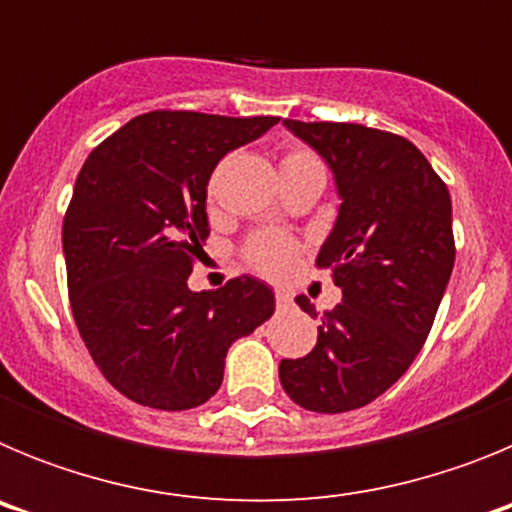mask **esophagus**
Listing matches in <instances>:
<instances>
[{
    "mask_svg": "<svg viewBox=\"0 0 512 512\" xmlns=\"http://www.w3.org/2000/svg\"><path fill=\"white\" fill-rule=\"evenodd\" d=\"M274 300H277V307H289V305H292V295H289V292H284V289H279Z\"/></svg>",
    "mask_w": 512,
    "mask_h": 512,
    "instance_id": "1",
    "label": "esophagus"
}]
</instances>
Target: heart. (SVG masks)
<instances>
[{
    "label": "heart",
    "mask_w": 512,
    "mask_h": 512,
    "mask_svg": "<svg viewBox=\"0 0 512 512\" xmlns=\"http://www.w3.org/2000/svg\"><path fill=\"white\" fill-rule=\"evenodd\" d=\"M307 171L325 174L318 153L302 146L287 148L282 156V174H307ZM297 256H300L297 241L282 233H259L246 243V261L251 264V269L271 279L287 277Z\"/></svg>",
    "instance_id": "1"
}]
</instances>
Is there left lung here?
Listing matches in <instances>:
<instances>
[{
	"label": "left lung",
	"instance_id": "obj_1",
	"mask_svg": "<svg viewBox=\"0 0 512 512\" xmlns=\"http://www.w3.org/2000/svg\"><path fill=\"white\" fill-rule=\"evenodd\" d=\"M336 176L341 210L318 253L343 302L325 310L318 343L282 359L300 408L346 413L387 392L423 348L454 269L449 187L402 135L359 122L284 120ZM297 305L315 315L305 295Z\"/></svg>",
	"mask_w": 512,
	"mask_h": 512
}]
</instances>
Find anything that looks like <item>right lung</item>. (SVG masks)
Listing matches in <instances>:
<instances>
[{"mask_svg":"<svg viewBox=\"0 0 512 512\" xmlns=\"http://www.w3.org/2000/svg\"><path fill=\"white\" fill-rule=\"evenodd\" d=\"M277 122L153 110L81 166L63 217L71 312L97 369L128 400L197 408L220 390L230 343L274 315L259 279L235 277L215 292H192L187 279L210 235L217 161Z\"/></svg>","mask_w":512,"mask_h":512,"instance_id":"1","label":"right lung"}]
</instances>
